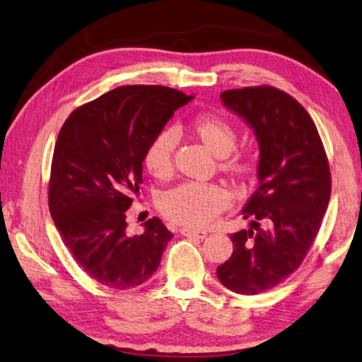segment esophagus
<instances>
[{
  "label": "esophagus",
  "mask_w": 362,
  "mask_h": 362,
  "mask_svg": "<svg viewBox=\"0 0 362 362\" xmlns=\"http://www.w3.org/2000/svg\"><path fill=\"white\" fill-rule=\"evenodd\" d=\"M181 234L184 237H195V238H202V240L207 237L206 230H197V229H187V228H182Z\"/></svg>",
  "instance_id": "1"
}]
</instances>
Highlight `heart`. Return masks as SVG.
Wrapping results in <instances>:
<instances>
[{"instance_id": "heart-1", "label": "heart", "mask_w": 362, "mask_h": 362, "mask_svg": "<svg viewBox=\"0 0 362 362\" xmlns=\"http://www.w3.org/2000/svg\"><path fill=\"white\" fill-rule=\"evenodd\" d=\"M194 130L216 156L224 158L221 164L224 170L235 175H247L252 170L251 156L232 153L237 144V133L229 120L215 113H203L195 117ZM176 144L178 132L172 127L160 130L150 141L144 153V163L156 178H164L170 173ZM229 194L220 186L187 181L164 192L159 197V209L175 223L203 228L212 223L229 206Z\"/></svg>"}]
</instances>
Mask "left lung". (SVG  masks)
Segmentation results:
<instances>
[{"mask_svg":"<svg viewBox=\"0 0 362 362\" xmlns=\"http://www.w3.org/2000/svg\"><path fill=\"white\" fill-rule=\"evenodd\" d=\"M221 100L254 128L260 184L243 209L251 228L230 235L234 252L216 277L230 291L254 296L300 267L330 202L332 173L315 122L288 93L246 86L223 91Z\"/></svg>","mask_w":362,"mask_h":362,"instance_id":"1","label":"left lung"}]
</instances>
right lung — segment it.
<instances>
[{
	"label": "right lung",
	"instance_id": "right-lung-1",
	"mask_svg": "<svg viewBox=\"0 0 362 362\" xmlns=\"http://www.w3.org/2000/svg\"><path fill=\"white\" fill-rule=\"evenodd\" d=\"M194 95L128 85L76 108L55 142L47 203L63 243L88 276L115 290L146 282L173 237L158 216L127 235V211L142 182L144 153Z\"/></svg>",
	"mask_w": 362,
	"mask_h": 362
}]
</instances>
